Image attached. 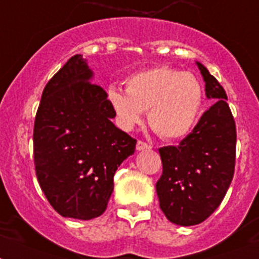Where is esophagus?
Returning a JSON list of instances; mask_svg holds the SVG:
<instances>
[{
    "label": "esophagus",
    "mask_w": 259,
    "mask_h": 259,
    "mask_svg": "<svg viewBox=\"0 0 259 259\" xmlns=\"http://www.w3.org/2000/svg\"><path fill=\"white\" fill-rule=\"evenodd\" d=\"M136 148H137V150H140V152H141V150H149L152 146L144 141H137V145H136Z\"/></svg>",
    "instance_id": "obj_1"
}]
</instances>
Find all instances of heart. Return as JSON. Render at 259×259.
<instances>
[{
    "mask_svg": "<svg viewBox=\"0 0 259 259\" xmlns=\"http://www.w3.org/2000/svg\"><path fill=\"white\" fill-rule=\"evenodd\" d=\"M107 99L123 130L141 123L148 110V123L154 133L166 141H177L196 125L204 105V87L191 72L157 66L130 75L126 91L109 87Z\"/></svg>",
    "mask_w": 259,
    "mask_h": 259,
    "instance_id": "obj_1",
    "label": "heart"
}]
</instances>
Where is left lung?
Instances as JSON below:
<instances>
[{
    "label": "left lung",
    "instance_id": "left-lung-1",
    "mask_svg": "<svg viewBox=\"0 0 259 259\" xmlns=\"http://www.w3.org/2000/svg\"><path fill=\"white\" fill-rule=\"evenodd\" d=\"M213 103L177 146L160 148L162 175L156 183L160 208L179 226L204 222L223 200L234 176L237 129L221 83L196 62Z\"/></svg>",
    "mask_w": 259,
    "mask_h": 259
}]
</instances>
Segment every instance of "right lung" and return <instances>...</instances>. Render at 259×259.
I'll return each mask as SVG.
<instances>
[{"instance_id": "add662e5", "label": "right lung", "mask_w": 259, "mask_h": 259, "mask_svg": "<svg viewBox=\"0 0 259 259\" xmlns=\"http://www.w3.org/2000/svg\"><path fill=\"white\" fill-rule=\"evenodd\" d=\"M75 55L44 87L33 129L38 184L62 217L90 221L105 212L113 177L136 140L118 129L107 94Z\"/></svg>"}]
</instances>
